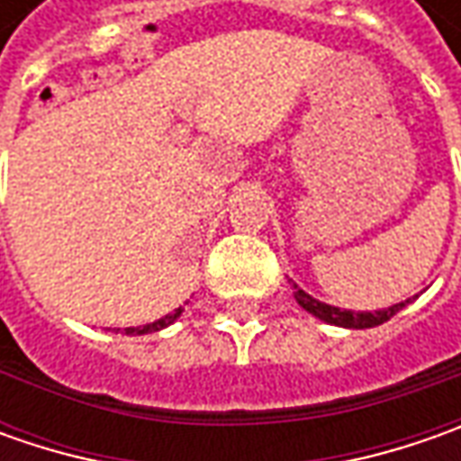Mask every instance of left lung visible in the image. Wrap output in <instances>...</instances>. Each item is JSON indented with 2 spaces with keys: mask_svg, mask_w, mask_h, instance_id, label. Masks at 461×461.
Here are the masks:
<instances>
[{
  "mask_svg": "<svg viewBox=\"0 0 461 461\" xmlns=\"http://www.w3.org/2000/svg\"><path fill=\"white\" fill-rule=\"evenodd\" d=\"M418 294H413V300H416ZM294 300H297V305L303 310H308L310 315H315V318H321L323 323H330V326H339V328H375L382 326L384 321H390L395 312L405 308L408 303H413L411 297L405 300V303H398V305H390V308H382V310H344V308H336V305H326V303H321V300H315L312 294H308L305 290H300L297 285H294Z\"/></svg>",
  "mask_w": 461,
  "mask_h": 461,
  "instance_id": "left-lung-1",
  "label": "left lung"
}]
</instances>
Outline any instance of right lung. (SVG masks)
<instances>
[{"label":"right lung","instance_id":"add662e5","mask_svg":"<svg viewBox=\"0 0 461 461\" xmlns=\"http://www.w3.org/2000/svg\"><path fill=\"white\" fill-rule=\"evenodd\" d=\"M185 312V308H176L174 312H168L164 318H158V321H153V323H146V326H138V328H125V333L128 336H143V333H156V330H161V328L171 326L179 315Z\"/></svg>","mask_w":461,"mask_h":461}]
</instances>
